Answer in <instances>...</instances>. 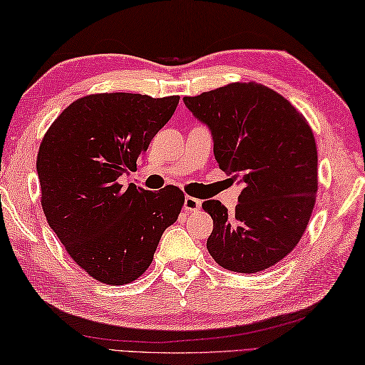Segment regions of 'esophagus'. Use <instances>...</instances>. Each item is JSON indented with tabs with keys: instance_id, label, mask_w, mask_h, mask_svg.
<instances>
[{
	"instance_id": "esophagus-1",
	"label": "esophagus",
	"mask_w": 365,
	"mask_h": 365,
	"mask_svg": "<svg viewBox=\"0 0 365 365\" xmlns=\"http://www.w3.org/2000/svg\"><path fill=\"white\" fill-rule=\"evenodd\" d=\"M200 205H202V202L199 199H195V197H190V195L184 197V210L186 212L200 210Z\"/></svg>"
}]
</instances>
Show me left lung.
Listing matches in <instances>:
<instances>
[{"instance_id":"obj_1","label":"left lung","mask_w":365,"mask_h":365,"mask_svg":"<svg viewBox=\"0 0 365 365\" xmlns=\"http://www.w3.org/2000/svg\"><path fill=\"white\" fill-rule=\"evenodd\" d=\"M184 105L212 133L220 170L242 186L235 213L218 200L202 204L213 220L208 252L226 270H267L296 247L314 210L312 129L288 100L255 82L184 97Z\"/></svg>"}]
</instances>
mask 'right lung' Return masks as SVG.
Masks as SVG:
<instances>
[{"mask_svg":"<svg viewBox=\"0 0 365 365\" xmlns=\"http://www.w3.org/2000/svg\"><path fill=\"white\" fill-rule=\"evenodd\" d=\"M179 97L88 95L71 103L41 140L37 173L50 228L77 265L106 284L134 282L150 267L184 194L152 192L121 176L170 121Z\"/></svg>","mask_w":365,"mask_h":365,"instance_id":"1","label":"right lung"}]
</instances>
